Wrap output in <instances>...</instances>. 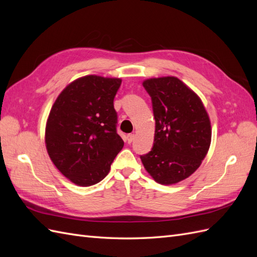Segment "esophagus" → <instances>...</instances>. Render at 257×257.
<instances>
[{"label": "esophagus", "instance_id": "esophagus-1", "mask_svg": "<svg viewBox=\"0 0 257 257\" xmlns=\"http://www.w3.org/2000/svg\"><path fill=\"white\" fill-rule=\"evenodd\" d=\"M135 137H136V135H135V134H128V135L126 136V141H127V143H128V144H131L132 142H134Z\"/></svg>", "mask_w": 257, "mask_h": 257}]
</instances>
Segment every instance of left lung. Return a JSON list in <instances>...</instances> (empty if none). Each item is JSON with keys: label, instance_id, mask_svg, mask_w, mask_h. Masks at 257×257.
I'll list each match as a JSON object with an SVG mask.
<instances>
[{"label": "left lung", "instance_id": "left-lung-1", "mask_svg": "<svg viewBox=\"0 0 257 257\" xmlns=\"http://www.w3.org/2000/svg\"><path fill=\"white\" fill-rule=\"evenodd\" d=\"M155 119L152 150L141 159L155 182L172 185L200 166L211 144V123L200 97L177 77L143 82Z\"/></svg>", "mask_w": 257, "mask_h": 257}]
</instances>
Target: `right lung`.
Instances as JSON below:
<instances>
[{
    "label": "right lung",
    "instance_id": "1",
    "mask_svg": "<svg viewBox=\"0 0 257 257\" xmlns=\"http://www.w3.org/2000/svg\"><path fill=\"white\" fill-rule=\"evenodd\" d=\"M121 82L97 75L80 77L66 85L51 107L46 149L59 172L76 185L102 181L124 146L113 108Z\"/></svg>",
    "mask_w": 257,
    "mask_h": 257
}]
</instances>
